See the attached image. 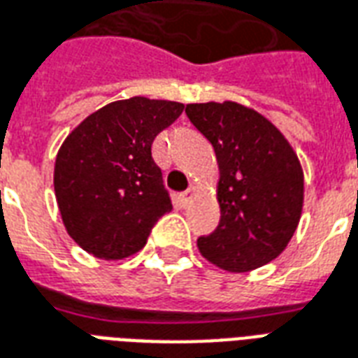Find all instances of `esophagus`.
<instances>
[{"instance_id": "obj_1", "label": "esophagus", "mask_w": 358, "mask_h": 358, "mask_svg": "<svg viewBox=\"0 0 358 358\" xmlns=\"http://www.w3.org/2000/svg\"><path fill=\"white\" fill-rule=\"evenodd\" d=\"M195 197H197V186H189L186 192L180 195V201H182V205L187 206Z\"/></svg>"}]
</instances>
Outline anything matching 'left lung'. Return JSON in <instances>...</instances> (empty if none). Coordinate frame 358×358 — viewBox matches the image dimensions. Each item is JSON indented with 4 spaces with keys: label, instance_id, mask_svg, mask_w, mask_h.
I'll list each match as a JSON object with an SVG mask.
<instances>
[{
    "label": "left lung",
    "instance_id": "left-lung-1",
    "mask_svg": "<svg viewBox=\"0 0 358 358\" xmlns=\"http://www.w3.org/2000/svg\"><path fill=\"white\" fill-rule=\"evenodd\" d=\"M186 113L214 148L220 224L199 237L203 258L246 273L279 256L303 208V171L285 134L252 108L226 100L187 104Z\"/></svg>",
    "mask_w": 358,
    "mask_h": 358
}]
</instances>
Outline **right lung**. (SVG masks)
I'll use <instances>...</instances> for the list:
<instances>
[{
    "label": "right lung",
    "mask_w": 358,
    "mask_h": 358,
    "mask_svg": "<svg viewBox=\"0 0 358 358\" xmlns=\"http://www.w3.org/2000/svg\"><path fill=\"white\" fill-rule=\"evenodd\" d=\"M182 112L172 100H115L66 136L55 195L66 231L83 250L121 260L144 248L153 224L172 208L152 144Z\"/></svg>",
    "instance_id": "add662e5"
}]
</instances>
